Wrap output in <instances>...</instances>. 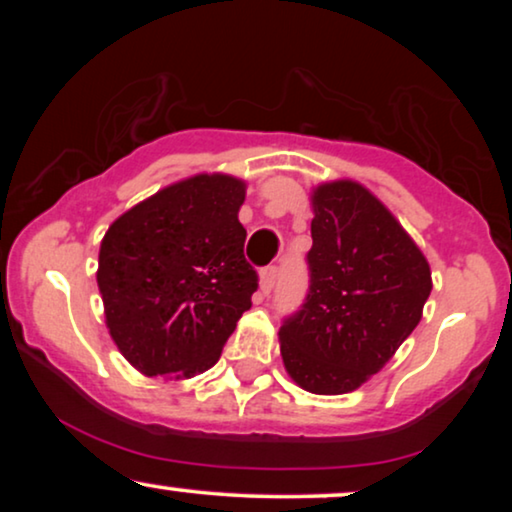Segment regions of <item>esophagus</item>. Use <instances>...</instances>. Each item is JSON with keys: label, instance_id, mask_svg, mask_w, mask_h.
<instances>
[{"label": "esophagus", "instance_id": "34e87169", "mask_svg": "<svg viewBox=\"0 0 512 512\" xmlns=\"http://www.w3.org/2000/svg\"><path fill=\"white\" fill-rule=\"evenodd\" d=\"M277 275H279L277 265H268V268L261 270V291L265 293V296H268V293H270L272 289H275Z\"/></svg>", "mask_w": 512, "mask_h": 512}]
</instances>
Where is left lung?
Segmentation results:
<instances>
[{"label": "left lung", "instance_id": "8db88e82", "mask_svg": "<svg viewBox=\"0 0 512 512\" xmlns=\"http://www.w3.org/2000/svg\"><path fill=\"white\" fill-rule=\"evenodd\" d=\"M312 209L310 286L279 328V349L303 389L347 394L415 331L431 270L401 223L361 184L319 186Z\"/></svg>", "mask_w": 512, "mask_h": 512}]
</instances>
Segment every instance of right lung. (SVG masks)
Listing matches in <instances>:
<instances>
[{"label": "right lung", "mask_w": 512, "mask_h": 512, "mask_svg": "<svg viewBox=\"0 0 512 512\" xmlns=\"http://www.w3.org/2000/svg\"><path fill=\"white\" fill-rule=\"evenodd\" d=\"M242 202L244 181L198 174L109 226L97 286L111 338L144 375L212 368L251 307L258 275L244 258Z\"/></svg>", "instance_id": "right-lung-1"}]
</instances>
